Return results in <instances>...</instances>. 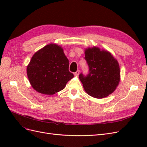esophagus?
<instances>
[{"mask_svg": "<svg viewBox=\"0 0 147 147\" xmlns=\"http://www.w3.org/2000/svg\"><path fill=\"white\" fill-rule=\"evenodd\" d=\"M79 74H80V70H78L76 72L74 73V75H75V76H77V77L78 76Z\"/></svg>", "mask_w": 147, "mask_h": 147, "instance_id": "1", "label": "esophagus"}]
</instances>
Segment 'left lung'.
<instances>
[{
	"instance_id": "1",
	"label": "left lung",
	"mask_w": 147,
	"mask_h": 147,
	"mask_svg": "<svg viewBox=\"0 0 147 147\" xmlns=\"http://www.w3.org/2000/svg\"><path fill=\"white\" fill-rule=\"evenodd\" d=\"M89 74L82 73L79 78L84 90L95 98H104L116 90L120 80V69L117 60L105 50L97 47L88 48L84 51Z\"/></svg>"
}]
</instances>
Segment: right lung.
<instances>
[{
	"mask_svg": "<svg viewBox=\"0 0 147 147\" xmlns=\"http://www.w3.org/2000/svg\"><path fill=\"white\" fill-rule=\"evenodd\" d=\"M69 66V60L62 47L49 44L37 51L31 58L27 67L29 81L36 91L53 95L63 90L74 77Z\"/></svg>",
	"mask_w": 147,
	"mask_h": 147,
	"instance_id": "obj_1",
	"label": "right lung"
}]
</instances>
